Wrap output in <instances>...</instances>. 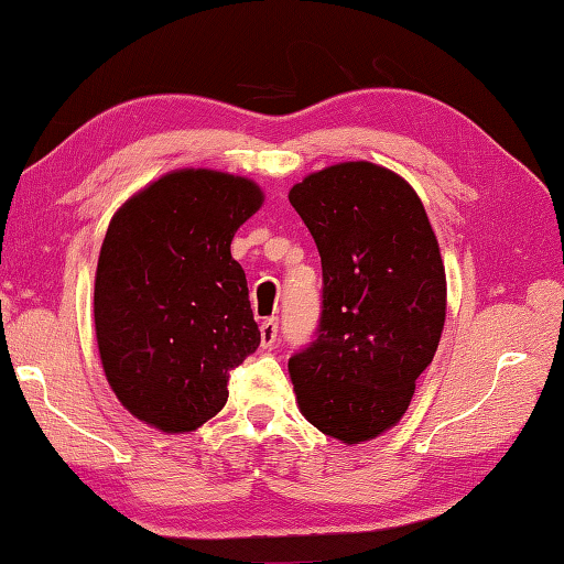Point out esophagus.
Instances as JSON below:
<instances>
[{
    "mask_svg": "<svg viewBox=\"0 0 564 564\" xmlns=\"http://www.w3.org/2000/svg\"><path fill=\"white\" fill-rule=\"evenodd\" d=\"M278 332H280L278 318H268V322L260 324V341L264 348L274 346V341H278Z\"/></svg>",
    "mask_w": 564,
    "mask_h": 564,
    "instance_id": "obj_1",
    "label": "esophagus"
}]
</instances>
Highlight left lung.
<instances>
[{"instance_id": "obj_1", "label": "left lung", "mask_w": 564, "mask_h": 564, "mask_svg": "<svg viewBox=\"0 0 564 564\" xmlns=\"http://www.w3.org/2000/svg\"><path fill=\"white\" fill-rule=\"evenodd\" d=\"M322 254L316 341L290 358L296 405L318 432L360 444L395 427L447 316L437 236L405 178L341 162L290 191Z\"/></svg>"}]
</instances>
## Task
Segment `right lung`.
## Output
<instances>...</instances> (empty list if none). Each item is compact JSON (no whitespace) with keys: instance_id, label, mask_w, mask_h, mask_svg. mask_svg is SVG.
<instances>
[{"instance_id":"obj_1","label":"right lung","mask_w":564,"mask_h":564,"mask_svg":"<svg viewBox=\"0 0 564 564\" xmlns=\"http://www.w3.org/2000/svg\"><path fill=\"white\" fill-rule=\"evenodd\" d=\"M262 188L216 169H174L115 210L95 270V338L122 408L166 434L223 410L230 370L260 346L232 260Z\"/></svg>"}]
</instances>
